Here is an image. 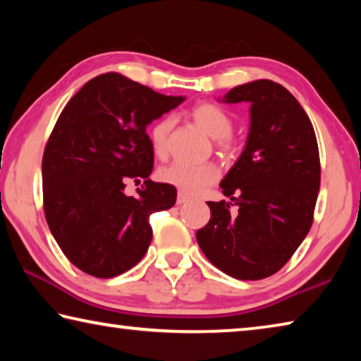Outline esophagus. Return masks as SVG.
I'll use <instances>...</instances> for the list:
<instances>
[{
  "instance_id": "1",
  "label": "esophagus",
  "mask_w": 361,
  "mask_h": 361,
  "mask_svg": "<svg viewBox=\"0 0 361 361\" xmlns=\"http://www.w3.org/2000/svg\"><path fill=\"white\" fill-rule=\"evenodd\" d=\"M188 200H189V197H188V195H186V194H183L181 191L178 192V195H176V204H178V205H183V204H186V202H188Z\"/></svg>"
}]
</instances>
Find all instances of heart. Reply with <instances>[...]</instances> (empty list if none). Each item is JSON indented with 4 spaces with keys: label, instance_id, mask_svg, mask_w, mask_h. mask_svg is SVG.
Returning <instances> with one entry per match:
<instances>
[{
    "label": "heart",
    "instance_id": "heart-1",
    "mask_svg": "<svg viewBox=\"0 0 361 361\" xmlns=\"http://www.w3.org/2000/svg\"><path fill=\"white\" fill-rule=\"evenodd\" d=\"M191 116L195 124L202 129L207 135L218 140L219 148L231 149L229 135L234 127V121L224 111L221 106L213 105V103H200L194 106ZM173 127L172 116L159 119L149 130L151 146L157 156H166L169 148V135ZM218 169L210 162L205 164H191L175 161L169 166L159 170V178L164 183L180 189L183 194L195 195L205 191L207 188L218 180Z\"/></svg>",
    "mask_w": 361,
    "mask_h": 361
}]
</instances>
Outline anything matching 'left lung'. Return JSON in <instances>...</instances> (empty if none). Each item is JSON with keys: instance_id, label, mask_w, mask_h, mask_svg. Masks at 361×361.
Wrapping results in <instances>:
<instances>
[{"instance_id": "1", "label": "left lung", "mask_w": 361, "mask_h": 361, "mask_svg": "<svg viewBox=\"0 0 361 361\" xmlns=\"http://www.w3.org/2000/svg\"><path fill=\"white\" fill-rule=\"evenodd\" d=\"M218 100L248 103L250 127L239 159L219 183L231 202H207L210 221L195 239L219 271L261 280L285 266L312 226L319 146L307 114L283 85L258 79Z\"/></svg>"}]
</instances>
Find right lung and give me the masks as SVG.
I'll return each mask as SVG.
<instances>
[{
	"instance_id": "obj_1",
	"label": "right lung",
	"mask_w": 361,
	"mask_h": 361,
	"mask_svg": "<svg viewBox=\"0 0 361 361\" xmlns=\"http://www.w3.org/2000/svg\"><path fill=\"white\" fill-rule=\"evenodd\" d=\"M119 73L85 82L63 108L42 156L44 213L54 239L82 272L111 279L148 250L149 216L172 209L176 189L148 176L154 151L146 129L185 102ZM145 180L139 195L129 180Z\"/></svg>"
}]
</instances>
